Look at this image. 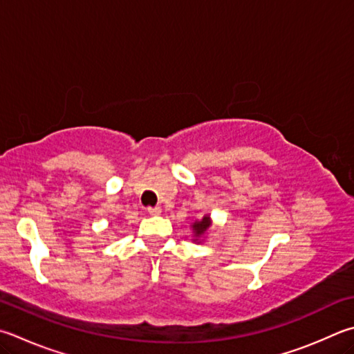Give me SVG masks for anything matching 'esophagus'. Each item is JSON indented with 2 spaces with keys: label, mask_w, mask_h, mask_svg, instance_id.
I'll return each instance as SVG.
<instances>
[{
  "label": "esophagus",
  "mask_w": 354,
  "mask_h": 354,
  "mask_svg": "<svg viewBox=\"0 0 354 354\" xmlns=\"http://www.w3.org/2000/svg\"><path fill=\"white\" fill-rule=\"evenodd\" d=\"M147 212H149V215H159L160 207L159 205H156V207H147Z\"/></svg>",
  "instance_id": "34e87169"
}]
</instances>
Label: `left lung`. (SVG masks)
Returning <instances> with one entry per match:
<instances>
[{
    "label": "left lung",
    "instance_id": "8db88e82",
    "mask_svg": "<svg viewBox=\"0 0 354 354\" xmlns=\"http://www.w3.org/2000/svg\"><path fill=\"white\" fill-rule=\"evenodd\" d=\"M210 227V220H209V216H204L201 221H196L195 224H194V230H195V235L196 236H199V235H203L205 230H207Z\"/></svg>",
    "mask_w": 354,
    "mask_h": 354
}]
</instances>
